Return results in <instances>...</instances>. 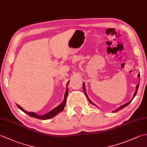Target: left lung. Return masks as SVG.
Segmentation results:
<instances>
[{
  "label": "left lung",
  "instance_id": "left-lung-1",
  "mask_svg": "<svg viewBox=\"0 0 147 147\" xmlns=\"http://www.w3.org/2000/svg\"><path fill=\"white\" fill-rule=\"evenodd\" d=\"M140 73L138 74V78H140ZM83 90H84V91H85V94H86V91H85V84H83ZM138 87H139V84H138V85H136V91H135V94H134V96H133V98L134 97H135V96H136V93H137V91H138ZM86 96H87V95H86ZM87 98H88V97H87ZM88 100H89V102H90V104H93V103L91 102V101H90V100L88 99ZM132 100H131V101H129V102H127V103H126V104H124V105H121V107H119V108H117V109H116V110H115V111H114V112H117V111H120V110H121V109H123V108H124V107H126V106L127 105H128L129 104V103L131 102ZM93 105H94V104H93Z\"/></svg>",
  "mask_w": 147,
  "mask_h": 147
}]
</instances>
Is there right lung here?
Here are the masks:
<instances>
[{"instance_id": "1", "label": "right lung", "mask_w": 147, "mask_h": 147, "mask_svg": "<svg viewBox=\"0 0 147 147\" xmlns=\"http://www.w3.org/2000/svg\"><path fill=\"white\" fill-rule=\"evenodd\" d=\"M69 82L67 83V85L69 84ZM67 94H68V88H67V90H66V91H65V95H64V99L63 102H62L61 104L58 106V107L54 109L51 111H50L49 113L43 115H37L36 114L34 113V112H28L27 111H24V109L21 107V106H20L18 104H17V107L19 109H20V110H21L22 111H23L24 113H26V114L29 115L30 116H31V117H35V118H36V119H42V120L49 119L54 117V116H55L56 115H57L59 113V112H61L63 111V109H64V107H65V103H66V98H67Z\"/></svg>"}]
</instances>
